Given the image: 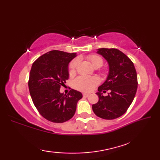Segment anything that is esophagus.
Listing matches in <instances>:
<instances>
[{
    "label": "esophagus",
    "instance_id": "obj_1",
    "mask_svg": "<svg viewBox=\"0 0 160 160\" xmlns=\"http://www.w3.org/2000/svg\"><path fill=\"white\" fill-rule=\"evenodd\" d=\"M82 96H83V97H84V98H87V97L89 96V93H83Z\"/></svg>",
    "mask_w": 160,
    "mask_h": 160
}]
</instances>
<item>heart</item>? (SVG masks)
Here are the masks:
<instances>
[{
	"label": "heart",
	"mask_w": 160,
	"mask_h": 160,
	"mask_svg": "<svg viewBox=\"0 0 160 160\" xmlns=\"http://www.w3.org/2000/svg\"><path fill=\"white\" fill-rule=\"evenodd\" d=\"M88 60L90 61L92 66L97 69L100 68L103 64V60L100 56L96 54H91L88 56ZM79 60L78 59H74L70 62L69 65V73L70 76H72L76 71L77 66ZM99 83V80L96 77H87V76H79L74 80L73 84L76 89L89 92L92 91L93 88Z\"/></svg>",
	"instance_id": "1"
}]
</instances>
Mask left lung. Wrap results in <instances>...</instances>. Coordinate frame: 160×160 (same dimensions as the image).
<instances>
[{
    "instance_id": "8db88e82",
    "label": "left lung",
    "mask_w": 160,
    "mask_h": 160,
    "mask_svg": "<svg viewBox=\"0 0 160 160\" xmlns=\"http://www.w3.org/2000/svg\"><path fill=\"white\" fill-rule=\"evenodd\" d=\"M98 53L108 63L109 73L105 82L98 87V102L92 105L97 116L113 120L126 113L133 100L138 89V77L134 64L130 58L117 49L101 48ZM109 90L107 97L102 92Z\"/></svg>"
}]
</instances>
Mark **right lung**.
Wrapping results in <instances>:
<instances>
[{"instance_id": "right-lung-1", "label": "right lung", "mask_w": 160, "mask_h": 160, "mask_svg": "<svg viewBox=\"0 0 160 160\" xmlns=\"http://www.w3.org/2000/svg\"><path fill=\"white\" fill-rule=\"evenodd\" d=\"M75 53L53 50L40 56L33 63L28 86L33 104L46 120L62 123L75 114L78 101L82 94L71 89L67 95L60 89L69 78L68 65Z\"/></svg>"}]
</instances>
